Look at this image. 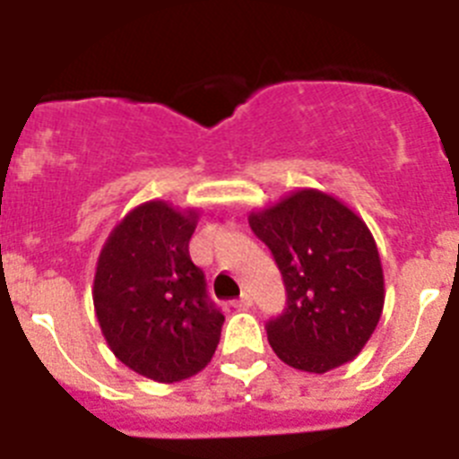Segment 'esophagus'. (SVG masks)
I'll list each match as a JSON object with an SVG mask.
<instances>
[{"mask_svg": "<svg viewBox=\"0 0 459 459\" xmlns=\"http://www.w3.org/2000/svg\"><path fill=\"white\" fill-rule=\"evenodd\" d=\"M234 306H237V307H243V310H246V307L253 306V296H250L248 291H243V294L238 296L237 301H234Z\"/></svg>", "mask_w": 459, "mask_h": 459, "instance_id": "obj_1", "label": "esophagus"}]
</instances>
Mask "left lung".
<instances>
[{
    "label": "left lung",
    "mask_w": 459,
    "mask_h": 459,
    "mask_svg": "<svg viewBox=\"0 0 459 459\" xmlns=\"http://www.w3.org/2000/svg\"><path fill=\"white\" fill-rule=\"evenodd\" d=\"M248 221L287 290L285 312L266 324L278 359L315 375L354 360L384 310L379 250L363 218L333 195L301 188Z\"/></svg>",
    "instance_id": "1"
}]
</instances>
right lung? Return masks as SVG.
<instances>
[{"label":"right lung","instance_id":"obj_1","mask_svg":"<svg viewBox=\"0 0 459 459\" xmlns=\"http://www.w3.org/2000/svg\"><path fill=\"white\" fill-rule=\"evenodd\" d=\"M197 221V209L163 200L135 206L109 232L93 275V310L108 347L160 384L206 368L225 322L188 253Z\"/></svg>","mask_w":459,"mask_h":459}]
</instances>
